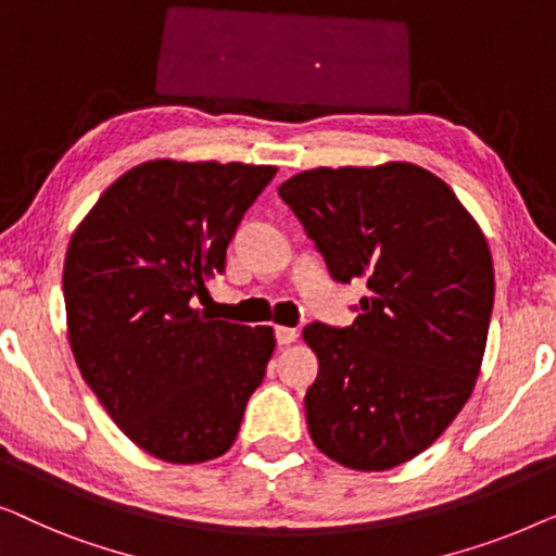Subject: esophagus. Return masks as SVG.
<instances>
[{"mask_svg":"<svg viewBox=\"0 0 556 556\" xmlns=\"http://www.w3.org/2000/svg\"><path fill=\"white\" fill-rule=\"evenodd\" d=\"M295 339H299V331H295V329H288V326H276V341H278L280 346L293 344Z\"/></svg>","mask_w":556,"mask_h":556,"instance_id":"1","label":"esophagus"}]
</instances>
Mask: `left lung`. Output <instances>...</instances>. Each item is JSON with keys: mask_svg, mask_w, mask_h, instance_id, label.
<instances>
[{"mask_svg": "<svg viewBox=\"0 0 556 556\" xmlns=\"http://www.w3.org/2000/svg\"><path fill=\"white\" fill-rule=\"evenodd\" d=\"M333 280L369 293L352 326L308 324L306 392L316 447L354 470H387L430 447L481 371L493 261L453 189L422 166L308 169L278 187Z\"/></svg>", "mask_w": 556, "mask_h": 556, "instance_id": "obj_1", "label": "left lung"}]
</instances>
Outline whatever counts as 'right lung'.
<instances>
[{"label":"right lung","mask_w":556,"mask_h":556,"mask_svg":"<svg viewBox=\"0 0 556 556\" xmlns=\"http://www.w3.org/2000/svg\"><path fill=\"white\" fill-rule=\"evenodd\" d=\"M276 166H134L101 194L65 255L67 339L83 379L141 451L204 463L230 451L276 349L270 326L192 308L225 273L242 215Z\"/></svg>","instance_id":"right-lung-1"}]
</instances>
